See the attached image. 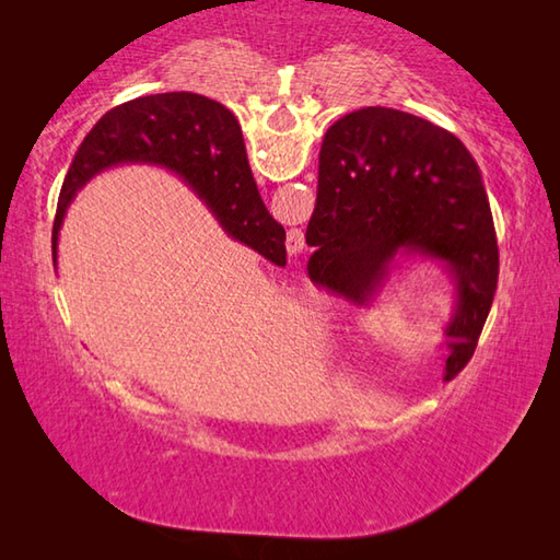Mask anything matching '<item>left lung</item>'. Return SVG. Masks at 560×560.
Wrapping results in <instances>:
<instances>
[{
	"label": "left lung",
	"instance_id": "obj_1",
	"mask_svg": "<svg viewBox=\"0 0 560 560\" xmlns=\"http://www.w3.org/2000/svg\"><path fill=\"white\" fill-rule=\"evenodd\" d=\"M308 277L375 296L397 257L440 261L457 303L444 381L469 363L499 281V246L479 165L457 136L395 108L368 106L328 128L306 226Z\"/></svg>",
	"mask_w": 560,
	"mask_h": 560
}]
</instances>
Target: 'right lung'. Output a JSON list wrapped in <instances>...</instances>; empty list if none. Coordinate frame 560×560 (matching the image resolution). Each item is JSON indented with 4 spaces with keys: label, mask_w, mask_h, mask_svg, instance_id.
I'll list each match as a JSON object with an SVG mask.
<instances>
[{
    "label": "right lung",
    "mask_w": 560,
    "mask_h": 560,
    "mask_svg": "<svg viewBox=\"0 0 560 560\" xmlns=\"http://www.w3.org/2000/svg\"><path fill=\"white\" fill-rule=\"evenodd\" d=\"M122 163L173 170L202 197L232 240L273 264L287 259V232L269 214L254 183L240 120L222 103L200 93L175 91L120 103L83 138L56 207L54 264L59 230L73 195L101 170Z\"/></svg>",
    "instance_id": "right-lung-1"
}]
</instances>
